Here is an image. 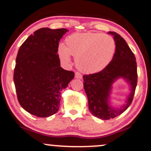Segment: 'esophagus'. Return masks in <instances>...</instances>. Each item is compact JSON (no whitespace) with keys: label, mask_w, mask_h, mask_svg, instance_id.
<instances>
[{"label":"esophagus","mask_w":151,"mask_h":151,"mask_svg":"<svg viewBox=\"0 0 151 151\" xmlns=\"http://www.w3.org/2000/svg\"><path fill=\"white\" fill-rule=\"evenodd\" d=\"M75 78L76 79H81V78H82V75L79 73V72H75Z\"/></svg>","instance_id":"obj_1"}]
</instances>
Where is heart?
<instances>
[{"label":"heart","instance_id":"obj_1","mask_svg":"<svg viewBox=\"0 0 151 151\" xmlns=\"http://www.w3.org/2000/svg\"><path fill=\"white\" fill-rule=\"evenodd\" d=\"M66 45H60L58 55L62 62L75 58L76 66L84 73L93 74L104 69L111 61L116 50L114 38L96 32L75 33L65 40Z\"/></svg>","mask_w":151,"mask_h":151}]
</instances>
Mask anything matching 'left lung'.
Returning <instances> with one entry per match:
<instances>
[{
    "mask_svg": "<svg viewBox=\"0 0 151 151\" xmlns=\"http://www.w3.org/2000/svg\"><path fill=\"white\" fill-rule=\"evenodd\" d=\"M109 33L114 36L116 43V51L112 60L101 72L83 76L84 88L88 98L90 112L102 120L114 119L129 108L132 103L138 81L134 54L120 35L115 32H109ZM121 77L129 82L132 91L126 104L116 109L109 105L108 98L112 84Z\"/></svg>",
    "mask_w": 151,
    "mask_h": 151,
    "instance_id": "1",
    "label": "left lung"
}]
</instances>
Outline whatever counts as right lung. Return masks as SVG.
<instances>
[{"label": "right lung", "mask_w": 151, "mask_h": 151, "mask_svg": "<svg viewBox=\"0 0 151 151\" xmlns=\"http://www.w3.org/2000/svg\"><path fill=\"white\" fill-rule=\"evenodd\" d=\"M68 30L42 27L22 44L16 58L13 80L20 104L38 117L56 114L61 91L74 73L60 67L59 42Z\"/></svg>", "instance_id": "1"}]
</instances>
